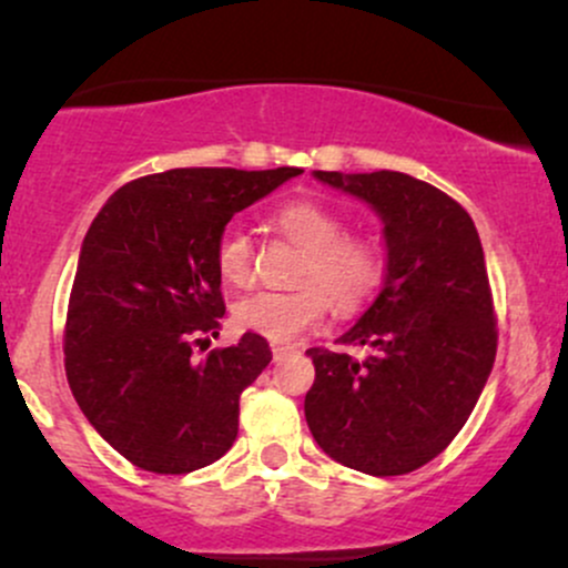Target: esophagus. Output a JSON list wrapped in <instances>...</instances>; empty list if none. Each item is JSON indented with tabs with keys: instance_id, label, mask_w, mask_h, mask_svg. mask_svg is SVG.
Instances as JSON below:
<instances>
[{
	"instance_id": "obj_1",
	"label": "esophagus",
	"mask_w": 568,
	"mask_h": 568,
	"mask_svg": "<svg viewBox=\"0 0 568 568\" xmlns=\"http://www.w3.org/2000/svg\"><path fill=\"white\" fill-rule=\"evenodd\" d=\"M293 352V347H288V344H272V357H275V361H280V357H285V355H291Z\"/></svg>"
}]
</instances>
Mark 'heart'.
<instances>
[{
    "mask_svg": "<svg viewBox=\"0 0 568 568\" xmlns=\"http://www.w3.org/2000/svg\"><path fill=\"white\" fill-rule=\"evenodd\" d=\"M272 226L304 247L298 264L296 291H258L234 304L237 328L270 338L275 344L293 342L317 328L336 310L349 312L366 304L384 277V251L371 234L344 232L342 213L315 200L283 202L272 213ZM219 275L230 285H251L256 275V253L245 230L230 226L221 232L213 251Z\"/></svg>",
    "mask_w": 568,
    "mask_h": 568,
    "instance_id": "1",
    "label": "heart"
}]
</instances>
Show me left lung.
Instances as JSON below:
<instances>
[{
    "mask_svg": "<svg viewBox=\"0 0 568 568\" xmlns=\"http://www.w3.org/2000/svg\"><path fill=\"white\" fill-rule=\"evenodd\" d=\"M379 213L387 272L376 302L338 338L312 347L304 397L312 438L368 475H406L456 438L497 357V317L470 213L427 181L397 171H315Z\"/></svg>",
    "mask_w": 568,
    "mask_h": 568,
    "instance_id": "1",
    "label": "left lung"
}]
</instances>
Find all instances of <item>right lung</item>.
Returning <instances> with one entry per match:
<instances>
[{
  "label": "right lung",
  "mask_w": 568,
  "mask_h": 568,
  "mask_svg": "<svg viewBox=\"0 0 568 568\" xmlns=\"http://www.w3.org/2000/svg\"><path fill=\"white\" fill-rule=\"evenodd\" d=\"M298 173L143 175L116 189L84 234L63 334L67 379L98 435L141 470H200L237 438L240 395L272 352L243 334L194 355L226 312L213 251L234 213Z\"/></svg>",
  "instance_id": "add662e5"
}]
</instances>
